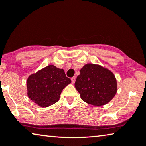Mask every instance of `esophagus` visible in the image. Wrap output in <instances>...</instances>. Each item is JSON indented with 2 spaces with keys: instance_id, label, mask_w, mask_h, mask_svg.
<instances>
[{
  "instance_id": "34e87169",
  "label": "esophagus",
  "mask_w": 146,
  "mask_h": 146,
  "mask_svg": "<svg viewBox=\"0 0 146 146\" xmlns=\"http://www.w3.org/2000/svg\"><path fill=\"white\" fill-rule=\"evenodd\" d=\"M71 81H72V83H75V81H76V77L75 76H74V77H72L71 78Z\"/></svg>"
}]
</instances>
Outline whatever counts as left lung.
I'll return each mask as SVG.
<instances>
[{
  "label": "left lung",
  "mask_w": 146,
  "mask_h": 146,
  "mask_svg": "<svg viewBox=\"0 0 146 146\" xmlns=\"http://www.w3.org/2000/svg\"><path fill=\"white\" fill-rule=\"evenodd\" d=\"M75 87L81 99L94 106L109 103L117 91L116 78L108 68L88 63L83 66L75 82Z\"/></svg>",
  "instance_id": "1"
}]
</instances>
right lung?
<instances>
[{"mask_svg": "<svg viewBox=\"0 0 146 146\" xmlns=\"http://www.w3.org/2000/svg\"><path fill=\"white\" fill-rule=\"evenodd\" d=\"M70 83L63 69L48 65L28 77L27 96L39 106L48 107L58 102L63 89Z\"/></svg>", "mask_w": 146, "mask_h": 146, "instance_id": "1", "label": "right lung"}]
</instances>
